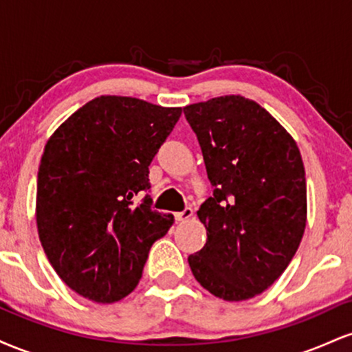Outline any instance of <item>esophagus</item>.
Returning <instances> with one entry per match:
<instances>
[{
	"label": "esophagus",
	"instance_id": "obj_1",
	"mask_svg": "<svg viewBox=\"0 0 352 352\" xmlns=\"http://www.w3.org/2000/svg\"><path fill=\"white\" fill-rule=\"evenodd\" d=\"M192 217H193V210L190 207L182 210V212H179V213H175V220H179V221H185V220H188V218H192Z\"/></svg>",
	"mask_w": 352,
	"mask_h": 352
}]
</instances>
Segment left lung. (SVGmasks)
<instances>
[{"label":"left lung","mask_w":352,"mask_h":352,"mask_svg":"<svg viewBox=\"0 0 352 352\" xmlns=\"http://www.w3.org/2000/svg\"><path fill=\"white\" fill-rule=\"evenodd\" d=\"M213 195L200 205L207 243L188 256L195 280L225 301L263 293L293 260L306 227L300 148L254 100L221 96L184 107Z\"/></svg>","instance_id":"8db88e82"}]
</instances>
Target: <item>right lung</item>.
I'll return each instance as SVG.
<instances>
[{
	"instance_id": "add662e5",
	"label": "right lung",
	"mask_w": 352,
	"mask_h": 352,
	"mask_svg": "<svg viewBox=\"0 0 352 352\" xmlns=\"http://www.w3.org/2000/svg\"><path fill=\"white\" fill-rule=\"evenodd\" d=\"M182 114L135 98L100 96L47 140L36 223L47 260L80 296L116 302L134 292L151 246L173 223L152 210L148 165Z\"/></svg>"
}]
</instances>
